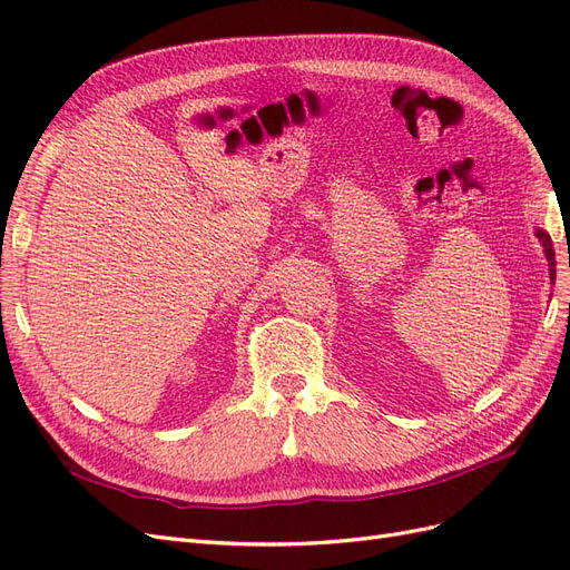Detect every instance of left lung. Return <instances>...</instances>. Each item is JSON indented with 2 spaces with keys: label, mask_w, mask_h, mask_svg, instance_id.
<instances>
[{
  "label": "left lung",
  "mask_w": 570,
  "mask_h": 570,
  "mask_svg": "<svg viewBox=\"0 0 570 570\" xmlns=\"http://www.w3.org/2000/svg\"><path fill=\"white\" fill-rule=\"evenodd\" d=\"M538 239L542 243V247H544V256H547V262H549V278H551V283H554V278H557V268H554V247H551V237L542 230V228H538Z\"/></svg>",
  "instance_id": "left-lung-1"
}]
</instances>
